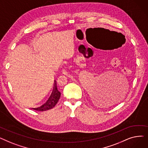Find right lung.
Wrapping results in <instances>:
<instances>
[{
  "label": "right lung",
  "instance_id": "obj_1",
  "mask_svg": "<svg viewBox=\"0 0 148 148\" xmlns=\"http://www.w3.org/2000/svg\"><path fill=\"white\" fill-rule=\"evenodd\" d=\"M53 83L54 84L52 88L51 95L49 98V99L46 101V102H45L44 104H43L40 107H38L36 108H32V109L43 112V111L50 110L56 106V104L58 103V101L60 98V92L58 90L57 88L56 81L55 80H54Z\"/></svg>",
  "mask_w": 148,
  "mask_h": 148
}]
</instances>
